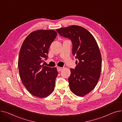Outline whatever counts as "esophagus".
<instances>
[{
	"label": "esophagus",
	"instance_id": "34e87169",
	"mask_svg": "<svg viewBox=\"0 0 122 122\" xmlns=\"http://www.w3.org/2000/svg\"><path fill=\"white\" fill-rule=\"evenodd\" d=\"M62 70V68L60 67H57V71H58V72L61 71Z\"/></svg>",
	"mask_w": 122,
	"mask_h": 122
}]
</instances>
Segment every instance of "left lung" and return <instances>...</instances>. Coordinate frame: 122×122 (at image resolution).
I'll return each mask as SVG.
<instances>
[{"instance_id":"obj_1","label":"left lung","mask_w":122,"mask_h":122,"mask_svg":"<svg viewBox=\"0 0 122 122\" xmlns=\"http://www.w3.org/2000/svg\"><path fill=\"white\" fill-rule=\"evenodd\" d=\"M56 30L60 36L72 41L73 54L79 62L75 69H70L69 87L75 95L84 97L94 88L101 74L102 58L97 42L90 32L79 25Z\"/></svg>"}]
</instances>
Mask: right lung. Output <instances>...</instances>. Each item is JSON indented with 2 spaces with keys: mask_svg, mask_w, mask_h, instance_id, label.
I'll return each instance as SVG.
<instances>
[{
  "mask_svg": "<svg viewBox=\"0 0 122 122\" xmlns=\"http://www.w3.org/2000/svg\"><path fill=\"white\" fill-rule=\"evenodd\" d=\"M57 35L54 30L34 31L25 38L20 50L18 68L21 81L28 91L37 97H46L54 89L57 68L41 63L47 57L50 44Z\"/></svg>",
  "mask_w": 122,
  "mask_h": 122,
  "instance_id": "obj_1",
  "label": "right lung"
}]
</instances>
